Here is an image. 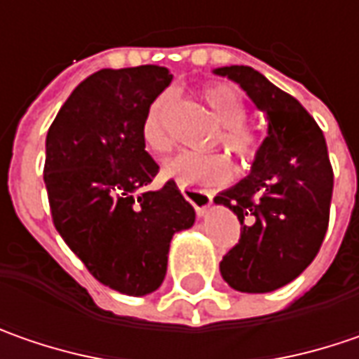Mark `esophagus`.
Listing matches in <instances>:
<instances>
[{
    "instance_id": "34e87169",
    "label": "esophagus",
    "mask_w": 359,
    "mask_h": 359,
    "mask_svg": "<svg viewBox=\"0 0 359 359\" xmlns=\"http://www.w3.org/2000/svg\"><path fill=\"white\" fill-rule=\"evenodd\" d=\"M180 193H182V196L195 207L196 215L198 217H203L205 212H207V209L210 207V195L207 193V191H203V189H196V187H187V184H180Z\"/></svg>"
}]
</instances>
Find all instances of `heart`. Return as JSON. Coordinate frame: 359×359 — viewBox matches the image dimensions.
Wrapping results in <instances>:
<instances>
[{"instance_id": "heart-1", "label": "heart", "mask_w": 359, "mask_h": 359, "mask_svg": "<svg viewBox=\"0 0 359 359\" xmlns=\"http://www.w3.org/2000/svg\"><path fill=\"white\" fill-rule=\"evenodd\" d=\"M201 98L212 118L219 122V130L212 134V142L223 144L231 154H235L241 166H249L257 158L261 140L257 133L245 124L249 110L241 92L229 84H210L201 92ZM164 114L166 98L161 96L150 104L142 120V142L154 154H164L172 149V138L166 128ZM163 172L180 184H212L231 177V163L221 152L182 150L164 163Z\"/></svg>"}]
</instances>
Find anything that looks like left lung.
<instances>
[{"mask_svg":"<svg viewBox=\"0 0 359 359\" xmlns=\"http://www.w3.org/2000/svg\"><path fill=\"white\" fill-rule=\"evenodd\" d=\"M247 92L269 133L247 179L215 196L241 223L239 243L221 261L226 283L267 293L302 275L320 251L334 193V168L318 122L291 94L249 66L215 70Z\"/></svg>","mask_w":359,"mask_h":359,"instance_id":"8db88e82","label":"left lung"}]
</instances>
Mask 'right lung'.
<instances>
[{
  "label": "right lung",
  "mask_w": 359,
  "mask_h": 359,
  "mask_svg": "<svg viewBox=\"0 0 359 359\" xmlns=\"http://www.w3.org/2000/svg\"><path fill=\"white\" fill-rule=\"evenodd\" d=\"M170 80L161 66L94 72L64 102L46 138L54 226L88 271L126 295L161 287L172 235L195 223L175 180L149 189L158 164L140 130Z\"/></svg>",
  "instance_id": "1"
}]
</instances>
